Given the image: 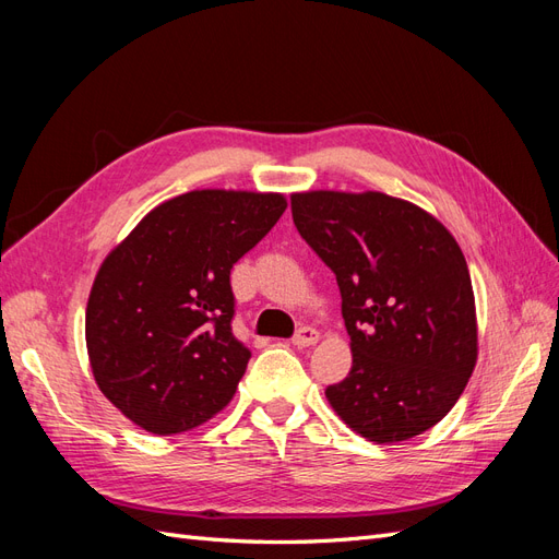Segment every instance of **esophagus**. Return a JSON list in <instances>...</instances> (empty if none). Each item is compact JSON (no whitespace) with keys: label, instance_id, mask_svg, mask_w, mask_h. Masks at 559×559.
<instances>
[{"label":"esophagus","instance_id":"1","mask_svg":"<svg viewBox=\"0 0 559 559\" xmlns=\"http://www.w3.org/2000/svg\"><path fill=\"white\" fill-rule=\"evenodd\" d=\"M317 341H319V331L312 329V326H302V329H298L296 335H294V345L300 347V349H302V347L317 345Z\"/></svg>","mask_w":559,"mask_h":559}]
</instances>
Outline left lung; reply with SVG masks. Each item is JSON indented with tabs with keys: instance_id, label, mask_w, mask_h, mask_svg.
Wrapping results in <instances>:
<instances>
[{
	"instance_id": "1",
	"label": "left lung",
	"mask_w": 559,
	"mask_h": 559,
	"mask_svg": "<svg viewBox=\"0 0 559 559\" xmlns=\"http://www.w3.org/2000/svg\"><path fill=\"white\" fill-rule=\"evenodd\" d=\"M294 224L335 275L352 368L326 386L345 425L399 443L438 425L478 361L464 253L436 216L380 191L292 195Z\"/></svg>"
}]
</instances>
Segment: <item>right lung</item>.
<instances>
[{
    "label": "right lung",
    "instance_id": "obj_1",
    "mask_svg": "<svg viewBox=\"0 0 559 559\" xmlns=\"http://www.w3.org/2000/svg\"><path fill=\"white\" fill-rule=\"evenodd\" d=\"M284 210L282 193L189 191L99 265L86 306L93 378L144 431H189L230 403L251 357L230 329V267Z\"/></svg>",
    "mask_w": 559,
    "mask_h": 559
}]
</instances>
